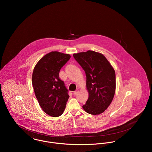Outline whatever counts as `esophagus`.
<instances>
[{
  "label": "esophagus",
  "mask_w": 152,
  "mask_h": 152,
  "mask_svg": "<svg viewBox=\"0 0 152 152\" xmlns=\"http://www.w3.org/2000/svg\"><path fill=\"white\" fill-rule=\"evenodd\" d=\"M78 93V91L77 90V91H75L73 92V94H74V95H76Z\"/></svg>",
  "instance_id": "1"
}]
</instances>
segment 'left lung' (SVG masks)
Masks as SVG:
<instances>
[{
	"mask_svg": "<svg viewBox=\"0 0 152 152\" xmlns=\"http://www.w3.org/2000/svg\"><path fill=\"white\" fill-rule=\"evenodd\" d=\"M73 56L86 72L89 96L84 110L96 115L103 113L111 104L116 89L115 72L101 53L88 50Z\"/></svg>",
	"mask_w": 152,
	"mask_h": 152,
	"instance_id": "1",
	"label": "left lung"
}]
</instances>
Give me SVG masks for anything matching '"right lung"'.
<instances>
[{"label": "right lung", "instance_id": "add662e5", "mask_svg": "<svg viewBox=\"0 0 152 152\" xmlns=\"http://www.w3.org/2000/svg\"><path fill=\"white\" fill-rule=\"evenodd\" d=\"M70 58L68 54L51 51L44 56L34 68L32 85L36 96L44 112L50 116H61L69 98L59 72Z\"/></svg>", "mask_w": 152, "mask_h": 152}]
</instances>
